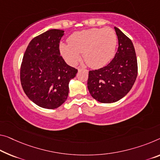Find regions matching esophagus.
<instances>
[{
	"mask_svg": "<svg viewBox=\"0 0 160 160\" xmlns=\"http://www.w3.org/2000/svg\"><path fill=\"white\" fill-rule=\"evenodd\" d=\"M82 69H83V68H80V67H78V71H79V70H82ZM86 71H87V72H88L87 70H86Z\"/></svg>",
	"mask_w": 160,
	"mask_h": 160,
	"instance_id": "1",
	"label": "esophagus"
}]
</instances>
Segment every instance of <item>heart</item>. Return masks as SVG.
Returning <instances> with one entry per match:
<instances>
[{
  "mask_svg": "<svg viewBox=\"0 0 160 160\" xmlns=\"http://www.w3.org/2000/svg\"><path fill=\"white\" fill-rule=\"evenodd\" d=\"M68 43H60V52L66 62L76 65L83 53L86 63L93 68L103 67L114 56L117 36L112 28H92L73 33Z\"/></svg>",
  "mask_w": 160,
  "mask_h": 160,
  "instance_id": "b5f03b06",
  "label": "heart"
}]
</instances>
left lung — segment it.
Segmentation results:
<instances>
[{
    "label": "left lung",
    "instance_id": "1",
    "mask_svg": "<svg viewBox=\"0 0 160 160\" xmlns=\"http://www.w3.org/2000/svg\"><path fill=\"white\" fill-rule=\"evenodd\" d=\"M119 47L107 66L88 72L87 87L92 97L102 103L117 102L127 94L137 77L138 66L131 39L117 27Z\"/></svg>",
    "mask_w": 160,
    "mask_h": 160
}]
</instances>
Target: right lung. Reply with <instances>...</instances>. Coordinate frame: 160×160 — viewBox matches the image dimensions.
<instances>
[{"label": "right lung", "instance_id": "1", "mask_svg": "<svg viewBox=\"0 0 160 160\" xmlns=\"http://www.w3.org/2000/svg\"><path fill=\"white\" fill-rule=\"evenodd\" d=\"M63 32L51 29L36 36L27 46L22 60V88L32 102L44 109H56L65 102L69 81L78 72L60 55Z\"/></svg>", "mask_w": 160, "mask_h": 160}]
</instances>
